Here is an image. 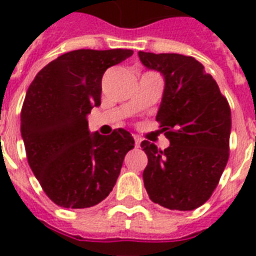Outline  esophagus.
Instances as JSON below:
<instances>
[{"mask_svg":"<svg viewBox=\"0 0 256 256\" xmlns=\"http://www.w3.org/2000/svg\"><path fill=\"white\" fill-rule=\"evenodd\" d=\"M134 140H136V148H140V142H142V140H140L138 136H134Z\"/></svg>","mask_w":256,"mask_h":256,"instance_id":"34e87169","label":"esophagus"}]
</instances>
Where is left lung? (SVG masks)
<instances>
[{
    "label": "left lung",
    "instance_id": "1",
    "mask_svg": "<svg viewBox=\"0 0 256 256\" xmlns=\"http://www.w3.org/2000/svg\"><path fill=\"white\" fill-rule=\"evenodd\" d=\"M138 57L164 77L156 120L170 140L164 150L148 140L140 144L148 160L144 188L152 202L166 208L194 210L210 198L228 160L230 106L194 57L144 52Z\"/></svg>",
    "mask_w": 256,
    "mask_h": 256
}]
</instances>
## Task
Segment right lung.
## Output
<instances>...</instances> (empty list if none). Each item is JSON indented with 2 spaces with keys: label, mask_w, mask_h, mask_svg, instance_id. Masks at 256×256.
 <instances>
[{
  "label": "right lung",
  "mask_w": 256,
  "mask_h": 256,
  "mask_svg": "<svg viewBox=\"0 0 256 256\" xmlns=\"http://www.w3.org/2000/svg\"><path fill=\"white\" fill-rule=\"evenodd\" d=\"M132 50L80 49L60 56L36 76L21 112V136L32 171L56 204L86 208L102 202L116 184L132 134L90 132L88 114L100 104L108 68Z\"/></svg>",
  "instance_id": "obj_1"
}]
</instances>
